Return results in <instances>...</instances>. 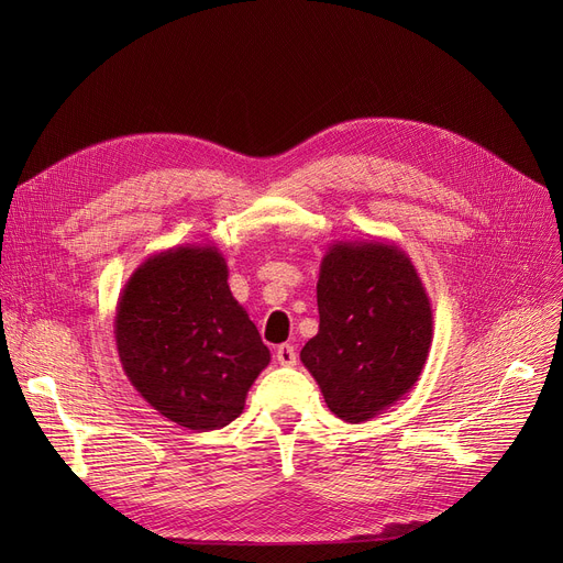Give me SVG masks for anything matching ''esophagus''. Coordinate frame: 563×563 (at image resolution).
<instances>
[{
	"label": "esophagus",
	"mask_w": 563,
	"mask_h": 563,
	"mask_svg": "<svg viewBox=\"0 0 563 563\" xmlns=\"http://www.w3.org/2000/svg\"><path fill=\"white\" fill-rule=\"evenodd\" d=\"M276 361L283 365V367H294L299 363V356H297V349H294L291 344H280L276 349Z\"/></svg>",
	"instance_id": "34e87169"
}]
</instances>
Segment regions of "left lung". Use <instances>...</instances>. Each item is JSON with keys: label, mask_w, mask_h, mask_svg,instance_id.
I'll list each match as a JSON object with an SVG mask.
<instances>
[{"label": "left lung", "mask_w": 563, "mask_h": 563, "mask_svg": "<svg viewBox=\"0 0 563 563\" xmlns=\"http://www.w3.org/2000/svg\"><path fill=\"white\" fill-rule=\"evenodd\" d=\"M319 331L301 349L323 401L344 422L376 418L416 386L433 314L416 264L393 242H335L319 266Z\"/></svg>", "instance_id": "8db88e82"}]
</instances>
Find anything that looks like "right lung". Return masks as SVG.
<instances>
[{"label":"right lung","instance_id":"obj_1","mask_svg":"<svg viewBox=\"0 0 563 563\" xmlns=\"http://www.w3.org/2000/svg\"><path fill=\"white\" fill-rule=\"evenodd\" d=\"M113 333L136 393L191 431L240 418L253 380L272 361L212 244L175 246L139 264L118 297Z\"/></svg>","mask_w":563,"mask_h":563}]
</instances>
